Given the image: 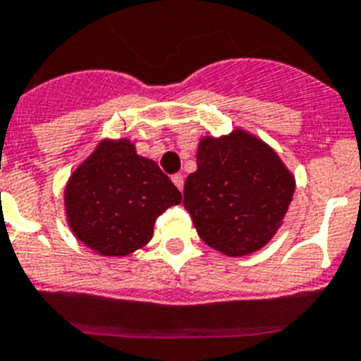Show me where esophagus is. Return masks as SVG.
<instances>
[{
	"instance_id": "34e87169",
	"label": "esophagus",
	"mask_w": 361,
	"mask_h": 361,
	"mask_svg": "<svg viewBox=\"0 0 361 361\" xmlns=\"http://www.w3.org/2000/svg\"><path fill=\"white\" fill-rule=\"evenodd\" d=\"M173 181H174V185H176V187L180 188V190H183V183H185L183 174H174V176H173Z\"/></svg>"
}]
</instances>
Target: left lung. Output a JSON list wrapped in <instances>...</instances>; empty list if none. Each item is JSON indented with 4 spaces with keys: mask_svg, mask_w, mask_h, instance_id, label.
Here are the masks:
<instances>
[{
    "mask_svg": "<svg viewBox=\"0 0 361 361\" xmlns=\"http://www.w3.org/2000/svg\"><path fill=\"white\" fill-rule=\"evenodd\" d=\"M183 204L210 248L243 257L271 241L295 194V176L268 144L245 129L204 136Z\"/></svg>",
    "mask_w": 361,
    "mask_h": 361,
    "instance_id": "1",
    "label": "left lung"
}]
</instances>
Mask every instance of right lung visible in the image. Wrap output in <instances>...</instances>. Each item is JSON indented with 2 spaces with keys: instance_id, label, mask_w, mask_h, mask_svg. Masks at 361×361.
I'll list each match as a JSON object with an SVG mask.
<instances>
[{
  "instance_id": "1",
  "label": "right lung",
  "mask_w": 361,
  "mask_h": 361,
  "mask_svg": "<svg viewBox=\"0 0 361 361\" xmlns=\"http://www.w3.org/2000/svg\"><path fill=\"white\" fill-rule=\"evenodd\" d=\"M181 203V194L157 161L136 154L128 138L102 140L71 173L64 212L73 235L106 257L144 248L154 221Z\"/></svg>"
}]
</instances>
